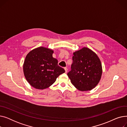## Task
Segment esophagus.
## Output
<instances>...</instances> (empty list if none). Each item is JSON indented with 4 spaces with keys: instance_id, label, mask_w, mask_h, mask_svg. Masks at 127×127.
<instances>
[{
    "instance_id": "1",
    "label": "esophagus",
    "mask_w": 127,
    "mask_h": 127,
    "mask_svg": "<svg viewBox=\"0 0 127 127\" xmlns=\"http://www.w3.org/2000/svg\"><path fill=\"white\" fill-rule=\"evenodd\" d=\"M64 69H65V72H67V70H68V69L67 67H65L64 68Z\"/></svg>"
}]
</instances>
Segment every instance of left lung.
<instances>
[{
	"label": "left lung",
	"mask_w": 127,
	"mask_h": 127,
	"mask_svg": "<svg viewBox=\"0 0 127 127\" xmlns=\"http://www.w3.org/2000/svg\"><path fill=\"white\" fill-rule=\"evenodd\" d=\"M73 55L71 70L67 73L71 83L79 91L92 90L101 77L100 60L94 51L87 47L75 51Z\"/></svg>",
	"instance_id": "1"
}]
</instances>
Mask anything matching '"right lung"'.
I'll return each mask as SVG.
<instances>
[{"label":"right lung","mask_w":127,"mask_h":127,"mask_svg":"<svg viewBox=\"0 0 127 127\" xmlns=\"http://www.w3.org/2000/svg\"><path fill=\"white\" fill-rule=\"evenodd\" d=\"M53 51L43 47L35 48L26 56L23 65L24 76L33 88L43 90L49 88L57 78L65 72L52 57Z\"/></svg>","instance_id":"right-lung-1"}]
</instances>
